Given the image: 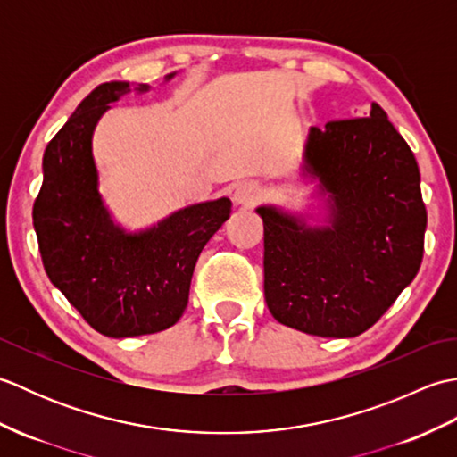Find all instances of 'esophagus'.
<instances>
[{
    "label": "esophagus",
    "instance_id": "34e87169",
    "mask_svg": "<svg viewBox=\"0 0 457 457\" xmlns=\"http://www.w3.org/2000/svg\"><path fill=\"white\" fill-rule=\"evenodd\" d=\"M263 196V188L257 180H245L237 184V188L234 192V200L236 204H241V206H253Z\"/></svg>",
    "mask_w": 457,
    "mask_h": 457
}]
</instances>
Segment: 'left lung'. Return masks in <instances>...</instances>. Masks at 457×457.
Segmentation results:
<instances>
[{
	"instance_id": "8db88e82",
	"label": "left lung",
	"mask_w": 457,
	"mask_h": 457,
	"mask_svg": "<svg viewBox=\"0 0 457 457\" xmlns=\"http://www.w3.org/2000/svg\"><path fill=\"white\" fill-rule=\"evenodd\" d=\"M304 174L328 194L329 226L275 206L265 228V303L277 322L322 337H353L381 318L422 263L426 206L409 145L373 104L369 118L312 128Z\"/></svg>"
}]
</instances>
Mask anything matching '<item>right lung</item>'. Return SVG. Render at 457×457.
Segmentation results:
<instances>
[{
    "mask_svg": "<svg viewBox=\"0 0 457 457\" xmlns=\"http://www.w3.org/2000/svg\"><path fill=\"white\" fill-rule=\"evenodd\" d=\"M129 90L128 82H105L86 96L46 145L33 204L48 278L110 337L157 334L179 322L198 255L231 213V200L220 198L174 212L139 234L115 226L98 192L92 133L108 104ZM133 90L147 92L149 84Z\"/></svg>",
    "mask_w": 457,
    "mask_h": 457,
    "instance_id": "add662e5",
    "label": "right lung"
}]
</instances>
